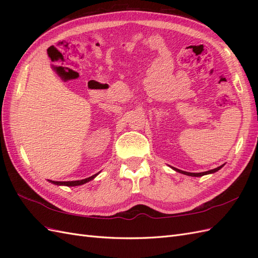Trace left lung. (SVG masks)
Returning <instances> with one entry per match:
<instances>
[{
    "label": "left lung",
    "mask_w": 258,
    "mask_h": 258,
    "mask_svg": "<svg viewBox=\"0 0 258 258\" xmlns=\"http://www.w3.org/2000/svg\"><path fill=\"white\" fill-rule=\"evenodd\" d=\"M223 166H220L217 167L215 169H212V170H209V171H206V172H201V173H191V172H185V171H182V170H178V169H174L175 171H177V172L179 173H183V174H186V175H190V176H202V175H206V174H209V173H214L216 172V171L220 170Z\"/></svg>",
    "instance_id": "left-lung-1"
}]
</instances>
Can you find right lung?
Instances as JSON below:
<instances>
[{"mask_svg":"<svg viewBox=\"0 0 258 258\" xmlns=\"http://www.w3.org/2000/svg\"><path fill=\"white\" fill-rule=\"evenodd\" d=\"M98 175V173L97 174H95V175H92V176H89V177H87V178H84V179H81V181H71V182H56V181H50L52 184H56V185H66V186H79V185H82V184H85V183H87V182H89V181H91V179L95 177V176H97Z\"/></svg>","mask_w":258,"mask_h":258,"instance_id":"obj_1","label":"right lung"}]
</instances>
